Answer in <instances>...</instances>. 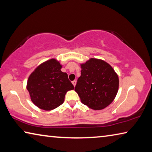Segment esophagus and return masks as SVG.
<instances>
[{
    "instance_id": "34e87169",
    "label": "esophagus",
    "mask_w": 152,
    "mask_h": 152,
    "mask_svg": "<svg viewBox=\"0 0 152 152\" xmlns=\"http://www.w3.org/2000/svg\"><path fill=\"white\" fill-rule=\"evenodd\" d=\"M72 84L74 85V86H76V80H74V81H72Z\"/></svg>"
}]
</instances>
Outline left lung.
I'll list each match as a JSON object with an SVG mask.
<instances>
[{
    "mask_svg": "<svg viewBox=\"0 0 152 152\" xmlns=\"http://www.w3.org/2000/svg\"><path fill=\"white\" fill-rule=\"evenodd\" d=\"M81 76L75 91L84 104L94 110H101L111 103L119 89V78L109 64L91 58L81 64Z\"/></svg>",
    "mask_w": 152,
    "mask_h": 152,
    "instance_id": "left-lung-1",
    "label": "left lung"
}]
</instances>
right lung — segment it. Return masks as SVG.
<instances>
[{
	"label": "right lung",
	"mask_w": 152,
	"mask_h": 152,
	"mask_svg": "<svg viewBox=\"0 0 152 152\" xmlns=\"http://www.w3.org/2000/svg\"><path fill=\"white\" fill-rule=\"evenodd\" d=\"M61 68L59 61L51 59L38 66L28 78L27 89L31 100L39 109L51 110L60 106L66 92L74 88Z\"/></svg>",
	"instance_id": "obj_1"
}]
</instances>
